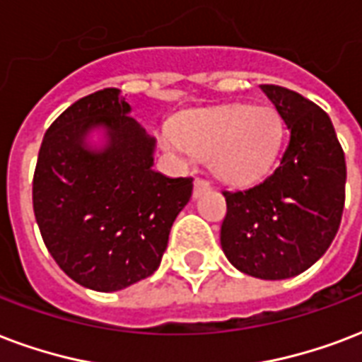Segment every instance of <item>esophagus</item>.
Segmentation results:
<instances>
[{"label":"esophagus","instance_id":"1","mask_svg":"<svg viewBox=\"0 0 362 362\" xmlns=\"http://www.w3.org/2000/svg\"><path fill=\"white\" fill-rule=\"evenodd\" d=\"M209 189H211V184L206 180H203V178H197L195 184H193V197H199L201 193L209 192Z\"/></svg>","mask_w":362,"mask_h":362}]
</instances>
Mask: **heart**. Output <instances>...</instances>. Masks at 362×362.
Returning <instances> with one entry per match:
<instances>
[{
  "instance_id": "1",
  "label": "heart",
  "mask_w": 362,
  "mask_h": 362,
  "mask_svg": "<svg viewBox=\"0 0 362 362\" xmlns=\"http://www.w3.org/2000/svg\"><path fill=\"white\" fill-rule=\"evenodd\" d=\"M281 136L283 125L272 107L226 106L180 117L175 132L163 134V146L173 153L211 159L218 178L248 186L272 169Z\"/></svg>"
}]
</instances>
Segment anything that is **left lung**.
I'll use <instances>...</instances> for the list:
<instances>
[{"label": "left lung", "instance_id": "obj_1", "mask_svg": "<svg viewBox=\"0 0 362 362\" xmlns=\"http://www.w3.org/2000/svg\"><path fill=\"white\" fill-rule=\"evenodd\" d=\"M288 129L279 167L260 184L224 192L220 243L226 258L250 277L300 275L338 233L346 201V157L332 121L294 90L260 85Z\"/></svg>", "mask_w": 362, "mask_h": 362}]
</instances>
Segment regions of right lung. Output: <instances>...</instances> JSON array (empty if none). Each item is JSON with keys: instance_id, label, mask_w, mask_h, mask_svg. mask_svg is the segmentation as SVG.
<instances>
[{"instance_id": "right-lung-1", "label": "right lung", "mask_w": 362, "mask_h": 362, "mask_svg": "<svg viewBox=\"0 0 362 362\" xmlns=\"http://www.w3.org/2000/svg\"><path fill=\"white\" fill-rule=\"evenodd\" d=\"M119 89L83 96L54 119L34 173L35 222L60 269L85 288L115 292L161 264L193 178L153 170L156 138ZM100 130L104 146L90 144Z\"/></svg>"}]
</instances>
